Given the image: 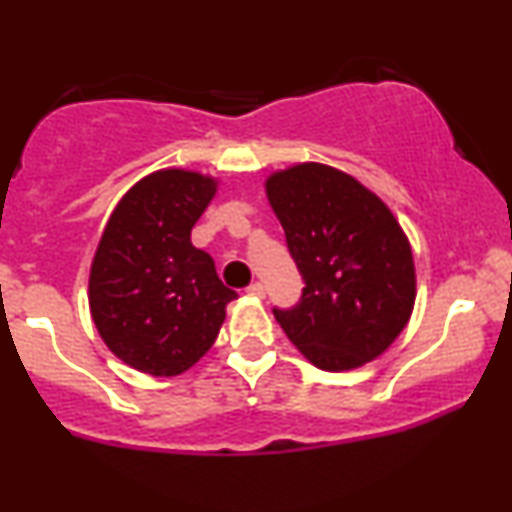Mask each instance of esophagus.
I'll return each mask as SVG.
<instances>
[{"instance_id":"esophagus-1","label":"esophagus","mask_w":512,"mask_h":512,"mask_svg":"<svg viewBox=\"0 0 512 512\" xmlns=\"http://www.w3.org/2000/svg\"><path fill=\"white\" fill-rule=\"evenodd\" d=\"M248 293H250V296H255V298H264V293H267V289H264L262 281H255V284L248 286Z\"/></svg>"}]
</instances>
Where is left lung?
<instances>
[{
  "label": "left lung",
  "instance_id": "1",
  "mask_svg": "<svg viewBox=\"0 0 512 512\" xmlns=\"http://www.w3.org/2000/svg\"><path fill=\"white\" fill-rule=\"evenodd\" d=\"M305 289L276 322L315 368L342 373L383 356L416 301L411 243L397 216L354 175L305 161L264 180Z\"/></svg>",
  "mask_w": 512,
  "mask_h": 512
}]
</instances>
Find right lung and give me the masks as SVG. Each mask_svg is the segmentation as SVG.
<instances>
[{
    "mask_svg": "<svg viewBox=\"0 0 512 512\" xmlns=\"http://www.w3.org/2000/svg\"><path fill=\"white\" fill-rule=\"evenodd\" d=\"M219 190L199 170L161 168L122 195L88 274L93 325L139 373L173 378L211 349L238 296L190 233Z\"/></svg>",
    "mask_w": 512,
    "mask_h": 512,
    "instance_id": "right-lung-1",
    "label": "right lung"
}]
</instances>
